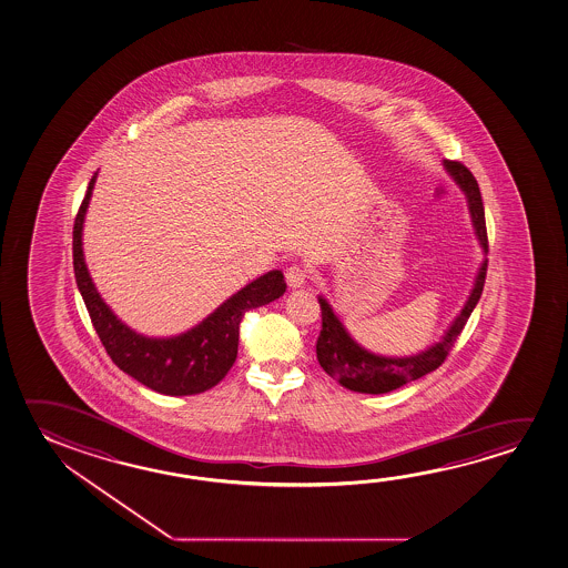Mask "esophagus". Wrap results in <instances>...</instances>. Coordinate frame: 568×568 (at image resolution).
<instances>
[{"mask_svg": "<svg viewBox=\"0 0 568 568\" xmlns=\"http://www.w3.org/2000/svg\"><path fill=\"white\" fill-rule=\"evenodd\" d=\"M307 271L302 264H292L286 268V282L290 288H302L306 284Z\"/></svg>", "mask_w": 568, "mask_h": 568, "instance_id": "34e87169", "label": "esophagus"}]
</instances>
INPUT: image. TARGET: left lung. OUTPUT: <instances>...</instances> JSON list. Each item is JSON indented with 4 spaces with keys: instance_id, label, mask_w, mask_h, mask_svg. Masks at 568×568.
Here are the masks:
<instances>
[{
    "instance_id": "left-lung-1",
    "label": "left lung",
    "mask_w": 568,
    "mask_h": 568,
    "mask_svg": "<svg viewBox=\"0 0 568 568\" xmlns=\"http://www.w3.org/2000/svg\"><path fill=\"white\" fill-rule=\"evenodd\" d=\"M444 168L450 172L454 180L458 181L459 187L466 193L471 223H474L484 253H487L489 246H487L486 213H484V203H481V193L477 187L476 178L462 162L444 160ZM486 274L487 261H484L481 268L477 272L476 284H474L466 306L454 320V324L442 337V342L428 347L426 352L413 355V357H381V355L363 349L359 343L352 339V335L345 332V327L337 320L332 306L325 302L324 297H317L320 307H322V332L315 343V353H317L320 365L324 367L329 377L339 381L342 387L357 390V393H369V395L390 393L410 381L433 373L448 357L454 342L458 339L469 315L479 302L484 284H486Z\"/></svg>"
}]
</instances>
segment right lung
<instances>
[{
    "mask_svg": "<svg viewBox=\"0 0 568 568\" xmlns=\"http://www.w3.org/2000/svg\"><path fill=\"white\" fill-rule=\"evenodd\" d=\"M94 181L97 173L92 175L72 226V266L84 306L110 359L138 383L162 395H197L215 387L236 359L243 315L282 296L286 292L284 274L271 271L254 280L185 334L165 339L135 334L104 304L82 256V221Z\"/></svg>",
    "mask_w": 568,
    "mask_h": 568,
    "instance_id": "right-lung-1",
    "label": "right lung"
}]
</instances>
